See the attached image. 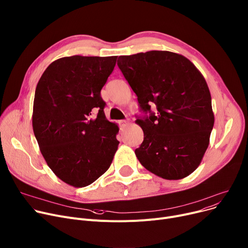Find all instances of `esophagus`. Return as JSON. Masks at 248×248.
Returning a JSON list of instances; mask_svg holds the SVG:
<instances>
[{
  "label": "esophagus",
  "instance_id": "esophagus-1",
  "mask_svg": "<svg viewBox=\"0 0 248 248\" xmlns=\"http://www.w3.org/2000/svg\"><path fill=\"white\" fill-rule=\"evenodd\" d=\"M128 124H129V122H128V121H126V120H120V121H119V125H120V127H121V128L126 127Z\"/></svg>",
  "mask_w": 248,
  "mask_h": 248
}]
</instances>
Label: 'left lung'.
<instances>
[{"mask_svg": "<svg viewBox=\"0 0 248 248\" xmlns=\"http://www.w3.org/2000/svg\"><path fill=\"white\" fill-rule=\"evenodd\" d=\"M118 67L138 97L146 119L135 154L155 175L178 180L196 170L209 145L214 114L207 83L186 57L169 51L120 56ZM151 103L157 112L150 111Z\"/></svg>", "mask_w": 248, "mask_h": 248, "instance_id": "left-lung-1", "label": "left lung"}]
</instances>
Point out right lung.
I'll return each instance as SVG.
<instances>
[{
	"instance_id": "obj_1",
	"label": "right lung",
	"mask_w": 248,
	"mask_h": 248,
	"mask_svg": "<svg viewBox=\"0 0 248 248\" xmlns=\"http://www.w3.org/2000/svg\"><path fill=\"white\" fill-rule=\"evenodd\" d=\"M117 56L75 55L52 62L35 92L32 124L55 175L73 187L93 183L110 167L119 127L106 119L101 90Z\"/></svg>"
}]
</instances>
